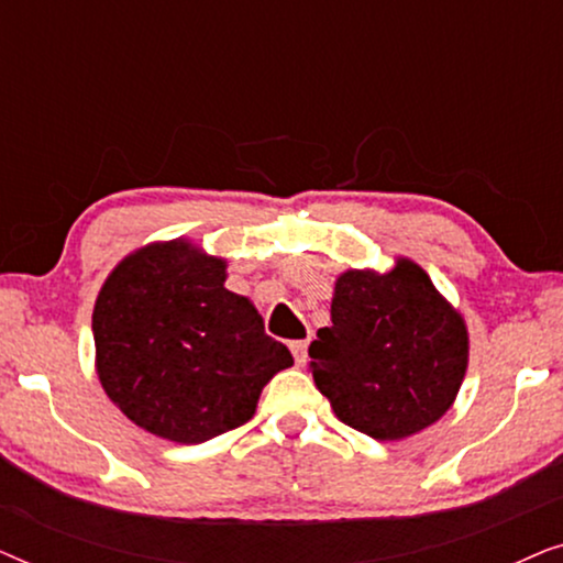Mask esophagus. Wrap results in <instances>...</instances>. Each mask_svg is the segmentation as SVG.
<instances>
[{"label":"esophagus","mask_w":563,"mask_h":563,"mask_svg":"<svg viewBox=\"0 0 563 563\" xmlns=\"http://www.w3.org/2000/svg\"><path fill=\"white\" fill-rule=\"evenodd\" d=\"M289 349H291V356H295L297 364L302 366L307 361V341H291Z\"/></svg>","instance_id":"1"}]
</instances>
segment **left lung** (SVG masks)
<instances>
[{
	"label": "left lung",
	"instance_id": "1",
	"mask_svg": "<svg viewBox=\"0 0 563 563\" xmlns=\"http://www.w3.org/2000/svg\"><path fill=\"white\" fill-rule=\"evenodd\" d=\"M330 320L310 345V366L345 426L402 441L456 402L468 366L466 320L412 258L397 256L389 272H343Z\"/></svg>",
	"mask_w": 563,
	"mask_h": 563
}]
</instances>
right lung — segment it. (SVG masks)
<instances>
[{
	"instance_id": "1",
	"label": "right lung",
	"mask_w": 563,
	"mask_h": 563,
	"mask_svg": "<svg viewBox=\"0 0 563 563\" xmlns=\"http://www.w3.org/2000/svg\"><path fill=\"white\" fill-rule=\"evenodd\" d=\"M225 279L228 261L189 238L135 249L104 279L91 314L95 368L137 428L210 441L249 422L274 374L295 364Z\"/></svg>"
}]
</instances>
